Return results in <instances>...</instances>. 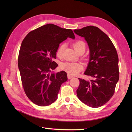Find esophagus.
Returning <instances> with one entry per match:
<instances>
[{
	"mask_svg": "<svg viewBox=\"0 0 132 132\" xmlns=\"http://www.w3.org/2000/svg\"><path fill=\"white\" fill-rule=\"evenodd\" d=\"M67 77H68V79H71V78H73V76L70 75V74H68Z\"/></svg>",
	"mask_w": 132,
	"mask_h": 132,
	"instance_id": "esophagus-1",
	"label": "esophagus"
}]
</instances>
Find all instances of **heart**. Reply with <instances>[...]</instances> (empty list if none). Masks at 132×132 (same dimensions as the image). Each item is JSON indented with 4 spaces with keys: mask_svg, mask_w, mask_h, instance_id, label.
Instances as JSON below:
<instances>
[{
    "mask_svg": "<svg viewBox=\"0 0 132 132\" xmlns=\"http://www.w3.org/2000/svg\"><path fill=\"white\" fill-rule=\"evenodd\" d=\"M72 46L75 51L78 53L81 51L85 52L86 48V45L85 42L82 40H77L72 43ZM65 45L64 43L60 45L58 47L56 51V54L57 57L61 58L64 50ZM82 65L80 63L77 62H67L63 63L61 65V68L64 70L66 72L71 75L77 74L82 69Z\"/></svg>",
    "mask_w": 132,
    "mask_h": 132,
    "instance_id": "heart-1",
    "label": "heart"
}]
</instances>
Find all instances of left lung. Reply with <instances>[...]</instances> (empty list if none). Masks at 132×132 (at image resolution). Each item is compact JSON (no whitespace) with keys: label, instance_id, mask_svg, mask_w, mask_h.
Instances as JSON below:
<instances>
[{"label":"left lung","instance_id":"8db88e82","mask_svg":"<svg viewBox=\"0 0 132 132\" xmlns=\"http://www.w3.org/2000/svg\"><path fill=\"white\" fill-rule=\"evenodd\" d=\"M74 32L85 38L90 50L89 63L84 74L91 79L79 78L77 96L88 106L101 107L112 97L119 80L117 51L109 36L97 27L88 26Z\"/></svg>","mask_w":132,"mask_h":132}]
</instances>
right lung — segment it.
Masks as SVG:
<instances>
[{
  "label": "right lung",
  "instance_id": "obj_1",
  "mask_svg": "<svg viewBox=\"0 0 132 132\" xmlns=\"http://www.w3.org/2000/svg\"><path fill=\"white\" fill-rule=\"evenodd\" d=\"M68 37L75 38L72 30L48 23L30 32L22 42L18 67L25 93L36 105L53 103L61 85L68 80L64 71L50 73L58 66L53 60L59 44Z\"/></svg>",
  "mask_w": 132,
  "mask_h": 132
}]
</instances>
